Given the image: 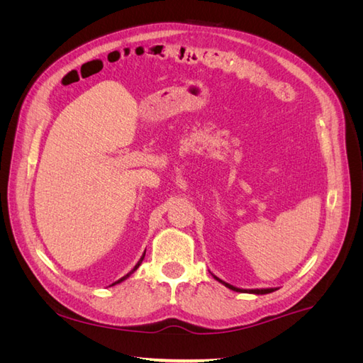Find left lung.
<instances>
[{"label": "left lung", "mask_w": 363, "mask_h": 363, "mask_svg": "<svg viewBox=\"0 0 363 363\" xmlns=\"http://www.w3.org/2000/svg\"><path fill=\"white\" fill-rule=\"evenodd\" d=\"M218 281H221L223 284H225L227 288H230V289H233V291H236V292H242V289H239V288H235V286H232V284H228V283H225V281H223V280H219L218 277H215ZM274 291V288H268V289H251V291H247V292H251V294H269V292H272ZM245 292V291H244Z\"/></svg>", "instance_id": "8db88e82"}]
</instances>
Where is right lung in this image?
<instances>
[{"instance_id":"1","label":"right lung","mask_w":363,"mask_h":363,"mask_svg":"<svg viewBox=\"0 0 363 363\" xmlns=\"http://www.w3.org/2000/svg\"><path fill=\"white\" fill-rule=\"evenodd\" d=\"M144 257H145V255H144V256H142V257H140V260H139V262H138V263H136V267H135V268H133V269H131V271H130V272H128V274H127V276H124V277H121V279H119V280H116V281H115V283H112V286H113V284H116V283H121V281H123V280H125V279H127V277H128V276H130V274H133V272H135V271H136V269H138V268H139V265H140V263H142V260H144Z\"/></svg>"}]
</instances>
